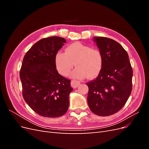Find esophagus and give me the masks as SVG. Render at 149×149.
<instances>
[{
    "label": "esophagus",
    "instance_id": "1",
    "mask_svg": "<svg viewBox=\"0 0 149 149\" xmlns=\"http://www.w3.org/2000/svg\"><path fill=\"white\" fill-rule=\"evenodd\" d=\"M80 84V82L79 81H76V80H72L71 82V86L73 88H76L77 87L79 86V85Z\"/></svg>",
    "mask_w": 149,
    "mask_h": 149
}]
</instances>
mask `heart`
Instances as JSON below:
<instances>
[{
  "label": "heart",
  "mask_w": 149,
  "mask_h": 149,
  "mask_svg": "<svg viewBox=\"0 0 149 149\" xmlns=\"http://www.w3.org/2000/svg\"><path fill=\"white\" fill-rule=\"evenodd\" d=\"M56 67L60 74L68 76L74 65L76 66L71 74L73 78H95L100 74L103 65L101 52L76 42L68 46L65 53H58L55 58Z\"/></svg>",
  "instance_id": "b5f03b06"
}]
</instances>
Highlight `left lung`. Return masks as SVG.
<instances>
[{
    "label": "left lung",
    "instance_id": "1",
    "mask_svg": "<svg viewBox=\"0 0 149 149\" xmlns=\"http://www.w3.org/2000/svg\"><path fill=\"white\" fill-rule=\"evenodd\" d=\"M103 57V65L97 77L86 84L88 104L97 116L116 113L125 105L132 91L133 71L127 53L115 40L93 37Z\"/></svg>",
    "mask_w": 149,
    "mask_h": 149
}]
</instances>
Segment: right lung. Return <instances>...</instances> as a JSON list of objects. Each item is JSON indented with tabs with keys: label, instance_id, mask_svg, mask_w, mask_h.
<instances>
[{
	"label": "right lung",
	"instance_id": "add662e5",
	"mask_svg": "<svg viewBox=\"0 0 149 149\" xmlns=\"http://www.w3.org/2000/svg\"><path fill=\"white\" fill-rule=\"evenodd\" d=\"M66 42L59 37L39 40L24 58L20 72L23 97L26 104L40 116L58 118L69 107L73 88L71 81L60 75L55 58Z\"/></svg>",
	"mask_w": 149,
	"mask_h": 149
}]
</instances>
